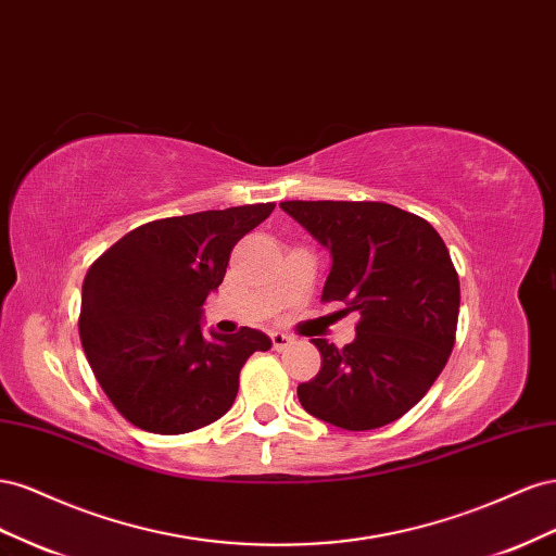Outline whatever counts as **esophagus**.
<instances>
[{
	"instance_id": "34e87169",
	"label": "esophagus",
	"mask_w": 556,
	"mask_h": 556,
	"mask_svg": "<svg viewBox=\"0 0 556 556\" xmlns=\"http://www.w3.org/2000/svg\"><path fill=\"white\" fill-rule=\"evenodd\" d=\"M269 340H273V346L277 349V352H281V349H287L293 342L289 336H283V332H279V330H275L273 336H269Z\"/></svg>"
}]
</instances>
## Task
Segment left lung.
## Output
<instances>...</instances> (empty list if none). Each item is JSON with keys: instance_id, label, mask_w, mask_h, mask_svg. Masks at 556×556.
I'll return each mask as SVG.
<instances>
[{"instance_id": "8db88e82", "label": "left lung", "mask_w": 556, "mask_h": 556, "mask_svg": "<svg viewBox=\"0 0 556 556\" xmlns=\"http://www.w3.org/2000/svg\"><path fill=\"white\" fill-rule=\"evenodd\" d=\"M279 207L332 256L324 303L358 312L356 340H312L321 368L298 387L312 417L372 431L415 407L445 368L456 340V267L435 228L387 202L289 200Z\"/></svg>"}]
</instances>
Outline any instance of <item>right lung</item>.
I'll return each instance as SVG.
<instances>
[{"instance_id":"1","label":"right lung","mask_w":556,"mask_h":556,"mask_svg":"<svg viewBox=\"0 0 556 556\" xmlns=\"http://www.w3.org/2000/svg\"><path fill=\"white\" fill-rule=\"evenodd\" d=\"M273 210L275 202H258L157 218L90 265L78 336L106 399L137 428L179 435L220 419L247 358L273 346L247 326L212 338L200 330L235 244Z\"/></svg>"}]
</instances>
